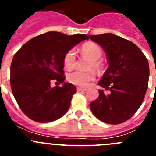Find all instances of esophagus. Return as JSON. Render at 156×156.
<instances>
[{
  "instance_id": "1",
  "label": "esophagus",
  "mask_w": 156,
  "mask_h": 156,
  "mask_svg": "<svg viewBox=\"0 0 156 156\" xmlns=\"http://www.w3.org/2000/svg\"><path fill=\"white\" fill-rule=\"evenodd\" d=\"M77 91L80 92V91H86L87 90V88H83V87H77Z\"/></svg>"
}]
</instances>
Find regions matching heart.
Masks as SVG:
<instances>
[{"label":"heart","mask_w":156,"mask_h":156,"mask_svg":"<svg viewBox=\"0 0 156 156\" xmlns=\"http://www.w3.org/2000/svg\"><path fill=\"white\" fill-rule=\"evenodd\" d=\"M81 51L85 56L92 60L90 68L95 69H100L101 64L99 62V59L102 55V51L100 47L94 43H87L81 47ZM76 62V58L74 50L68 51L65 54L63 58V65L67 69H71L75 66ZM69 82L79 87H87L91 81L94 80L95 74L93 71L82 72L80 70H76L69 73L67 76Z\"/></svg>","instance_id":"b5f03b06"}]
</instances>
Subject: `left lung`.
<instances>
[{
    "instance_id": "obj_1",
    "label": "left lung",
    "mask_w": 156,
    "mask_h": 156,
    "mask_svg": "<svg viewBox=\"0 0 156 156\" xmlns=\"http://www.w3.org/2000/svg\"><path fill=\"white\" fill-rule=\"evenodd\" d=\"M105 51L108 69L98 84L111 91L90 104L92 113L108 124H119L129 119L142 104L148 86V59L137 45L112 34L89 35Z\"/></svg>"
}]
</instances>
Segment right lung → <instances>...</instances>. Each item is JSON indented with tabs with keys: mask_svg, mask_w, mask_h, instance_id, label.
Listing matches in <instances>:
<instances>
[{
	"mask_svg": "<svg viewBox=\"0 0 156 156\" xmlns=\"http://www.w3.org/2000/svg\"><path fill=\"white\" fill-rule=\"evenodd\" d=\"M85 34L68 36L51 31L32 38L14 55L11 65L12 93L22 111L38 122H49L67 112L76 87L64 82L65 54L81 41ZM56 81L62 87H50Z\"/></svg>",
	"mask_w": 156,
	"mask_h": 156,
	"instance_id": "add662e5",
	"label": "right lung"
}]
</instances>
